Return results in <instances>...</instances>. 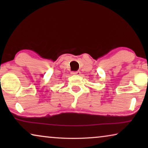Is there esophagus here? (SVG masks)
Returning <instances> with one entry per match:
<instances>
[{
  "mask_svg": "<svg viewBox=\"0 0 148 148\" xmlns=\"http://www.w3.org/2000/svg\"><path fill=\"white\" fill-rule=\"evenodd\" d=\"M80 71H73L71 73V74L73 75H80Z\"/></svg>",
  "mask_w": 148,
  "mask_h": 148,
  "instance_id": "esophagus-1",
  "label": "esophagus"
}]
</instances>
